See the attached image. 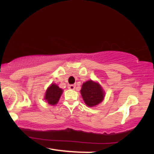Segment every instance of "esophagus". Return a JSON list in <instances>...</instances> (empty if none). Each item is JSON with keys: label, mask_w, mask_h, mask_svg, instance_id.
<instances>
[{"label": "esophagus", "mask_w": 154, "mask_h": 154, "mask_svg": "<svg viewBox=\"0 0 154 154\" xmlns=\"http://www.w3.org/2000/svg\"><path fill=\"white\" fill-rule=\"evenodd\" d=\"M76 85H69L68 86V88H69L70 90H74L75 88Z\"/></svg>", "instance_id": "1"}]
</instances>
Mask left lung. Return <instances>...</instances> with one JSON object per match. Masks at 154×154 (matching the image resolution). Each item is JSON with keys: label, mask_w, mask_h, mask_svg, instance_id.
Returning <instances> with one entry per match:
<instances>
[{"label": "left lung", "mask_w": 154, "mask_h": 154, "mask_svg": "<svg viewBox=\"0 0 154 154\" xmlns=\"http://www.w3.org/2000/svg\"><path fill=\"white\" fill-rule=\"evenodd\" d=\"M80 93L85 103L89 107L99 104L105 96V93L100 85L91 79L83 83Z\"/></svg>", "instance_id": "1"}]
</instances>
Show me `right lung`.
Returning a JSON list of instances; mask_svg holds the SVG:
<instances>
[{
	"label": "right lung",
	"instance_id": "add662e5",
	"mask_svg": "<svg viewBox=\"0 0 154 154\" xmlns=\"http://www.w3.org/2000/svg\"><path fill=\"white\" fill-rule=\"evenodd\" d=\"M62 93V89H61L57 85L52 83L46 90L44 99L46 100L50 105L54 106L59 102Z\"/></svg>",
	"mask_w": 154,
	"mask_h": 154
}]
</instances>
